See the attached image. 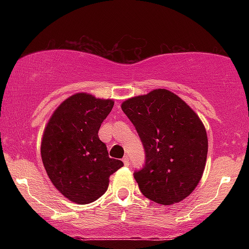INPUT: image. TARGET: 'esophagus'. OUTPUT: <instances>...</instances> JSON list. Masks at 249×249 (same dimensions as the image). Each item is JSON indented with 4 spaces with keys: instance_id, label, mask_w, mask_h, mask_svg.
<instances>
[{
    "instance_id": "esophagus-1",
    "label": "esophagus",
    "mask_w": 249,
    "mask_h": 249,
    "mask_svg": "<svg viewBox=\"0 0 249 249\" xmlns=\"http://www.w3.org/2000/svg\"><path fill=\"white\" fill-rule=\"evenodd\" d=\"M123 162H124V165L128 166V164H130V161H128V157H124V158H123Z\"/></svg>"
}]
</instances>
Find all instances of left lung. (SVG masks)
Masks as SVG:
<instances>
[{"instance_id":"8db88e82","label":"left lung","mask_w":249,"mask_h":249,"mask_svg":"<svg viewBox=\"0 0 249 249\" xmlns=\"http://www.w3.org/2000/svg\"><path fill=\"white\" fill-rule=\"evenodd\" d=\"M122 110L144 146V165L133 172L141 192L162 205L190 196L204 173L208 150L206 130L196 112L165 89L127 99Z\"/></svg>"}]
</instances>
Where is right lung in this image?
<instances>
[{
  "instance_id": "add662e5",
  "label": "right lung",
  "mask_w": 249,
  "mask_h": 249,
  "mask_svg": "<svg viewBox=\"0 0 249 249\" xmlns=\"http://www.w3.org/2000/svg\"><path fill=\"white\" fill-rule=\"evenodd\" d=\"M112 107L111 99L76 93L57 107L45 127L43 165L57 190L77 204H90L102 196L108 177L124 165L108 157L107 145L98 137Z\"/></svg>"
}]
</instances>
